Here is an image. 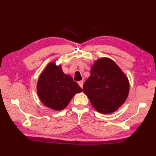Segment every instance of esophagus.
Masks as SVG:
<instances>
[{
  "mask_svg": "<svg viewBox=\"0 0 156 156\" xmlns=\"http://www.w3.org/2000/svg\"><path fill=\"white\" fill-rule=\"evenodd\" d=\"M78 84H79V86H80V87L81 88H82V87H83L84 81H83V80H80V81H79V82H78Z\"/></svg>",
  "mask_w": 156,
  "mask_h": 156,
  "instance_id": "34e87169",
  "label": "esophagus"
}]
</instances>
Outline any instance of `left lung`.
<instances>
[{
    "label": "left lung",
    "mask_w": 156,
    "mask_h": 156,
    "mask_svg": "<svg viewBox=\"0 0 156 156\" xmlns=\"http://www.w3.org/2000/svg\"><path fill=\"white\" fill-rule=\"evenodd\" d=\"M83 91L98 112L111 114L127 100L129 82L113 60L102 58L92 65L90 76L83 85Z\"/></svg>",
    "instance_id": "obj_1"
}]
</instances>
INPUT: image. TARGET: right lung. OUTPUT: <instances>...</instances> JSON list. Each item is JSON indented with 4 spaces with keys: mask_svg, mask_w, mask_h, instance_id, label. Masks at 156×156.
<instances>
[{
    "mask_svg": "<svg viewBox=\"0 0 156 156\" xmlns=\"http://www.w3.org/2000/svg\"><path fill=\"white\" fill-rule=\"evenodd\" d=\"M82 89L71 76L66 74L61 64L49 62L37 80V92L42 103L54 111L64 109L76 93Z\"/></svg>",
    "mask_w": 156,
    "mask_h": 156,
    "instance_id": "obj_1",
    "label": "right lung"
}]
</instances>
